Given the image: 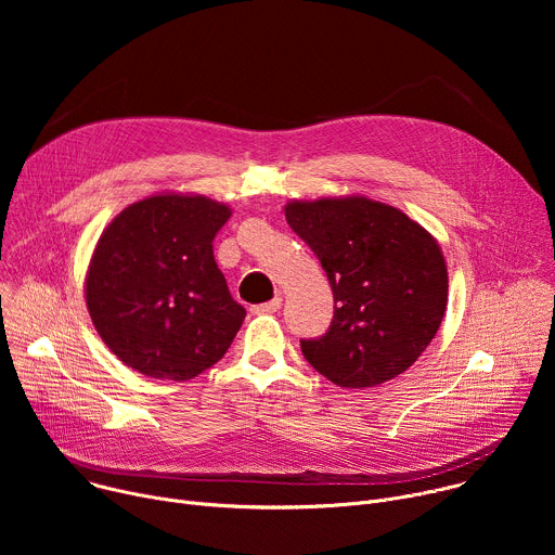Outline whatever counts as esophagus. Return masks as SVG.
Masks as SVG:
<instances>
[{"instance_id": "1", "label": "esophagus", "mask_w": 555, "mask_h": 555, "mask_svg": "<svg viewBox=\"0 0 555 555\" xmlns=\"http://www.w3.org/2000/svg\"><path fill=\"white\" fill-rule=\"evenodd\" d=\"M279 309H281V296H274L272 300L261 302V305H253L255 313H272V311H279Z\"/></svg>"}]
</instances>
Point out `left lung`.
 <instances>
[{
	"label": "left lung",
	"instance_id": "obj_1",
	"mask_svg": "<svg viewBox=\"0 0 555 555\" xmlns=\"http://www.w3.org/2000/svg\"><path fill=\"white\" fill-rule=\"evenodd\" d=\"M285 217L334 292L330 330L300 340L305 360L345 388L377 386L413 366L448 300L433 236L402 210L366 197L292 202Z\"/></svg>",
	"mask_w": 555,
	"mask_h": 555
}]
</instances>
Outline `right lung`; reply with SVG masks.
Here are the masks:
<instances>
[{"mask_svg":"<svg viewBox=\"0 0 555 555\" xmlns=\"http://www.w3.org/2000/svg\"><path fill=\"white\" fill-rule=\"evenodd\" d=\"M228 217L202 195H155L107 225L86 298L96 332L127 366L182 382L223 358L246 319L212 255Z\"/></svg>","mask_w":555,"mask_h":555,"instance_id":"right-lung-1","label":"right lung"}]
</instances>
